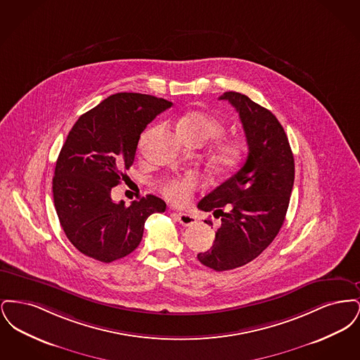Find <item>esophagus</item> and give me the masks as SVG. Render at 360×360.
I'll use <instances>...</instances> for the list:
<instances>
[{
  "label": "esophagus",
  "instance_id": "1",
  "mask_svg": "<svg viewBox=\"0 0 360 360\" xmlns=\"http://www.w3.org/2000/svg\"><path fill=\"white\" fill-rule=\"evenodd\" d=\"M174 216L176 217V220L179 223L185 225V226H188V225L195 223V216L193 213H190V212H175Z\"/></svg>",
  "mask_w": 360,
  "mask_h": 360
}]
</instances>
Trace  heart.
I'll use <instances>...</instances> for the list:
<instances>
[{
  "instance_id": "b5f03b06",
  "label": "heart",
  "mask_w": 360,
  "mask_h": 360,
  "mask_svg": "<svg viewBox=\"0 0 360 360\" xmlns=\"http://www.w3.org/2000/svg\"><path fill=\"white\" fill-rule=\"evenodd\" d=\"M178 131L186 141L195 146H202L206 141L217 139L210 150V160L216 172H235L243 162L244 146L236 139L220 137L225 131L224 122L210 113L190 112L178 122ZM198 186V178L190 174L167 182L163 186V193L174 202L185 204Z\"/></svg>"
}]
</instances>
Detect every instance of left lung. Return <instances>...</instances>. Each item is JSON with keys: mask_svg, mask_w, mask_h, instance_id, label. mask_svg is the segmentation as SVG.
<instances>
[{"mask_svg": "<svg viewBox=\"0 0 360 360\" xmlns=\"http://www.w3.org/2000/svg\"><path fill=\"white\" fill-rule=\"evenodd\" d=\"M220 100L239 112L248 156L239 172L198 202L201 210L221 217V226L210 250L197 257L209 269L226 271L254 260L278 235L294 185V158L269 109L236 91H225Z\"/></svg>", "mask_w": 360, "mask_h": 360, "instance_id": "1", "label": "left lung"}]
</instances>
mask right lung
<instances>
[{
  "label": "right lung",
  "mask_w": 360,
  "mask_h": 360,
  "mask_svg": "<svg viewBox=\"0 0 360 360\" xmlns=\"http://www.w3.org/2000/svg\"><path fill=\"white\" fill-rule=\"evenodd\" d=\"M172 103L140 93H117L84 113L69 132L55 166L53 204L71 244L84 255L110 263L140 244L144 223L166 202L153 194L129 206L112 201L127 175L146 127Z\"/></svg>",
  "instance_id": "1"
}]
</instances>
